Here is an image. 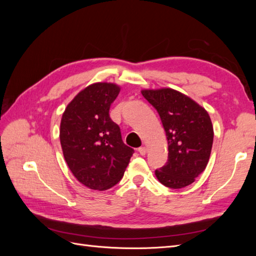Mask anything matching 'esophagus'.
<instances>
[{
    "label": "esophagus",
    "mask_w": 256,
    "mask_h": 256,
    "mask_svg": "<svg viewBox=\"0 0 256 256\" xmlns=\"http://www.w3.org/2000/svg\"><path fill=\"white\" fill-rule=\"evenodd\" d=\"M138 153L140 155H145L146 153H148V148H146L145 146H140V148H138Z\"/></svg>",
    "instance_id": "obj_1"
}]
</instances>
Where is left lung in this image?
Wrapping results in <instances>:
<instances>
[{
	"label": "left lung",
	"instance_id": "8db88e82",
	"mask_svg": "<svg viewBox=\"0 0 256 256\" xmlns=\"http://www.w3.org/2000/svg\"><path fill=\"white\" fill-rule=\"evenodd\" d=\"M142 94L158 112L168 142L167 162L155 175L168 188L186 187L209 162L214 143L209 114L189 96L170 88L142 90Z\"/></svg>",
	"mask_w": 256,
	"mask_h": 256
}]
</instances>
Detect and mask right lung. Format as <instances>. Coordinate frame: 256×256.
<instances>
[{"instance_id":"right-lung-1","label":"right lung","mask_w":256,"mask_h":256,"mask_svg":"<svg viewBox=\"0 0 256 256\" xmlns=\"http://www.w3.org/2000/svg\"><path fill=\"white\" fill-rule=\"evenodd\" d=\"M120 94L116 84L96 82L80 91L60 122V144L74 176L94 190H106L121 180L134 153L108 111Z\"/></svg>"}]
</instances>
